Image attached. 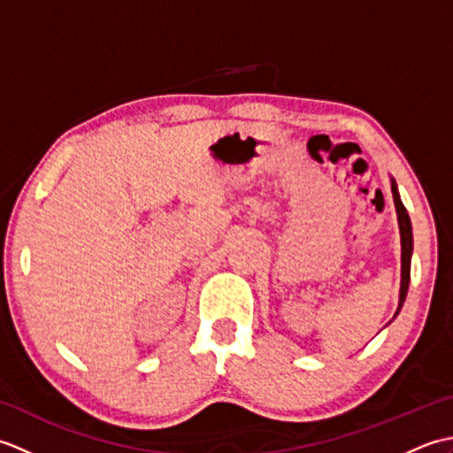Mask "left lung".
<instances>
[{
	"label": "left lung",
	"instance_id": "1",
	"mask_svg": "<svg viewBox=\"0 0 453 453\" xmlns=\"http://www.w3.org/2000/svg\"><path fill=\"white\" fill-rule=\"evenodd\" d=\"M391 192H393V202H395V211H397V221H399V234H401V288H399V305L395 317L399 315L403 303H405V297L409 292V282H411V258H412V226L411 218L407 214L405 206H403L399 188L395 179L391 177ZM393 317V319H395Z\"/></svg>",
	"mask_w": 453,
	"mask_h": 453
}]
</instances>
